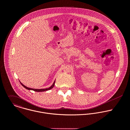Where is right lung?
Masks as SVG:
<instances>
[{"label":"right lung","mask_w":130,"mask_h":130,"mask_svg":"<svg viewBox=\"0 0 130 130\" xmlns=\"http://www.w3.org/2000/svg\"><path fill=\"white\" fill-rule=\"evenodd\" d=\"M55 81H54V82L53 83V85H52L51 86H50L49 88H45V89H34V88H28L27 87H26V86H25L24 84H23L21 82V84L22 85V86H23L25 88H26L28 90H32L35 91H37V92H42V91H47V90H50L51 89H52V88L54 87V85H55Z\"/></svg>","instance_id":"add662e5"}]
</instances>
